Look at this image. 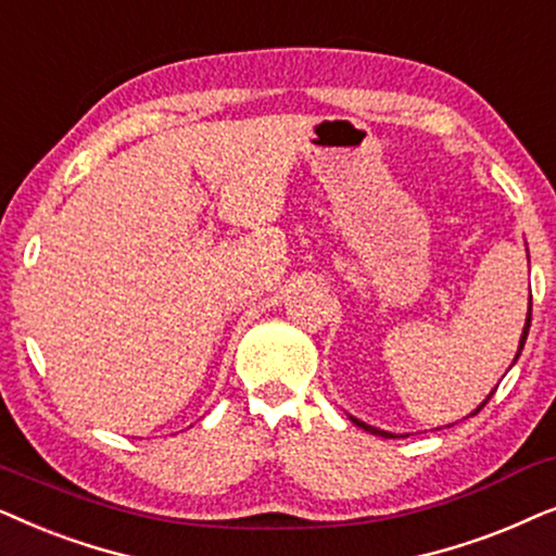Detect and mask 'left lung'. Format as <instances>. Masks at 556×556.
Listing matches in <instances>:
<instances>
[{
  "mask_svg": "<svg viewBox=\"0 0 556 556\" xmlns=\"http://www.w3.org/2000/svg\"><path fill=\"white\" fill-rule=\"evenodd\" d=\"M529 325H531V302H529V313H527V325H523V332H521V340H519V351H516V358H519V355H521V351H523V343H527V336H529ZM514 358V361H516ZM493 396V391H491V394H488L485 396V402L483 404H480L478 406V409L476 412H472V414H478L480 409H483V406L488 404V399H491ZM472 414H470V417H472ZM351 421H353V425H358L361 429H366V432H371V434H379V438H394V434H391V432H383V429H376V427H371V425H366V421H361V419H355V417H351Z\"/></svg>",
  "mask_w": 556,
  "mask_h": 556,
  "instance_id": "left-lung-1",
  "label": "left lung"
}]
</instances>
